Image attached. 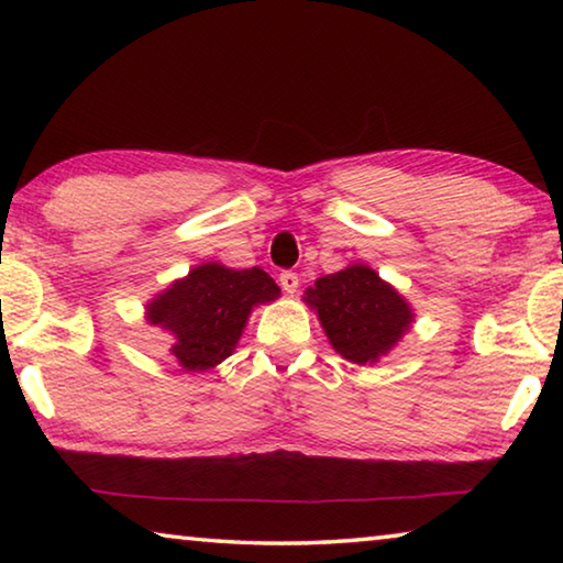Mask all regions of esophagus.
Here are the masks:
<instances>
[{
    "label": "esophagus",
    "instance_id": "34e87169",
    "mask_svg": "<svg viewBox=\"0 0 563 563\" xmlns=\"http://www.w3.org/2000/svg\"><path fill=\"white\" fill-rule=\"evenodd\" d=\"M280 288L285 290V292H295V290H298V285H300V280H298V273H292V271H283L280 273Z\"/></svg>",
    "mask_w": 563,
    "mask_h": 563
}]
</instances>
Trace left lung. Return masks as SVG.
<instances>
[{"label": "left lung", "instance_id": "1", "mask_svg": "<svg viewBox=\"0 0 563 563\" xmlns=\"http://www.w3.org/2000/svg\"><path fill=\"white\" fill-rule=\"evenodd\" d=\"M302 302L316 310L332 350L355 365H377L415 322L412 305L367 263H350L322 275L305 290Z\"/></svg>", "mask_w": 563, "mask_h": 563}]
</instances>
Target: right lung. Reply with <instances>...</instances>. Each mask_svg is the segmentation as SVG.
<instances>
[{"label":"right lung","mask_w":563,"mask_h":563,"mask_svg":"<svg viewBox=\"0 0 563 563\" xmlns=\"http://www.w3.org/2000/svg\"><path fill=\"white\" fill-rule=\"evenodd\" d=\"M278 298L280 288L265 271L208 261L154 295L144 316L174 338L168 355L184 373H206L233 355L251 312Z\"/></svg>","instance_id":"add662e5"}]
</instances>
